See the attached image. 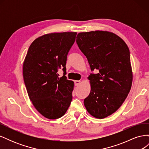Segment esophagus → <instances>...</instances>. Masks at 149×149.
Listing matches in <instances>:
<instances>
[{"label":"esophagus","instance_id":"esophagus-1","mask_svg":"<svg viewBox=\"0 0 149 149\" xmlns=\"http://www.w3.org/2000/svg\"><path fill=\"white\" fill-rule=\"evenodd\" d=\"M81 81H78V80L74 81V85L75 86H78L81 84Z\"/></svg>","mask_w":149,"mask_h":149}]
</instances>
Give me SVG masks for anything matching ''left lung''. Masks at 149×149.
<instances>
[{"label": "left lung", "mask_w": 149, "mask_h": 149, "mask_svg": "<svg viewBox=\"0 0 149 149\" xmlns=\"http://www.w3.org/2000/svg\"><path fill=\"white\" fill-rule=\"evenodd\" d=\"M76 43L86 56L91 70L89 96L84 99L87 111L97 119L115 112L131 89L133 73L127 44L116 34L107 31L79 33Z\"/></svg>", "instance_id": "8db88e82"}]
</instances>
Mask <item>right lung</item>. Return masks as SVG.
I'll return each mask as SVG.
<instances>
[{
  "mask_svg": "<svg viewBox=\"0 0 149 149\" xmlns=\"http://www.w3.org/2000/svg\"><path fill=\"white\" fill-rule=\"evenodd\" d=\"M76 32L45 34L31 43L23 63V76L29 97L40 114L49 119L64 116L72 101L73 81L58 77L66 74V56Z\"/></svg>",
  "mask_w": 149,
  "mask_h": 149,
  "instance_id": "add662e5",
  "label": "right lung"
}]
</instances>
